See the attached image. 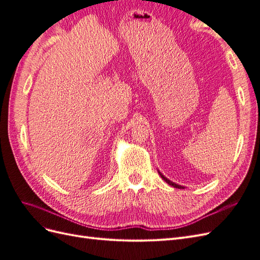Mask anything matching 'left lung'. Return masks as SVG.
I'll return each mask as SVG.
<instances>
[{
  "label": "left lung",
  "mask_w": 260,
  "mask_h": 260,
  "mask_svg": "<svg viewBox=\"0 0 260 260\" xmlns=\"http://www.w3.org/2000/svg\"><path fill=\"white\" fill-rule=\"evenodd\" d=\"M158 172H159V171H158ZM159 175H160V177H161L165 181H166V182H167L169 185H172L174 187H178V188H184L183 186H181V185H178V184H176V183H174V182H171V181H170V180H168L166 177H164V176L160 174V172H159Z\"/></svg>",
  "instance_id": "8db88e82"
}]
</instances>
